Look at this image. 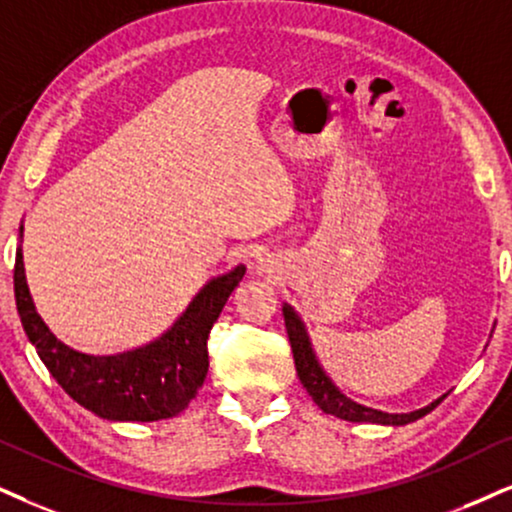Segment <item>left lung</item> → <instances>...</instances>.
Returning <instances> with one entry per match:
<instances>
[{
	"label": "left lung",
	"instance_id": "8db88e82",
	"mask_svg": "<svg viewBox=\"0 0 512 512\" xmlns=\"http://www.w3.org/2000/svg\"><path fill=\"white\" fill-rule=\"evenodd\" d=\"M283 319H286V331L290 338V347H293V359L297 375H300V383L304 390L309 392V397L314 399V404L319 406L323 413H331L335 418L349 420V423H375V425H406L413 420L423 418L425 413H430L435 406L442 401L446 394L430 401L423 409L409 411V413H387L380 409H371V406L359 404V401L349 399L347 394L340 392V387L333 383L331 375L323 371L319 357H316L312 338H309L307 326L300 319V314L295 312V307L283 304Z\"/></svg>",
	"mask_w": 512,
	"mask_h": 512
}]
</instances>
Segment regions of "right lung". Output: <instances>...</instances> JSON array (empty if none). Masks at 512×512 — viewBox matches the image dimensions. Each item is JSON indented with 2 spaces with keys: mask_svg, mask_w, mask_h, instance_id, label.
<instances>
[{
  "mask_svg": "<svg viewBox=\"0 0 512 512\" xmlns=\"http://www.w3.org/2000/svg\"><path fill=\"white\" fill-rule=\"evenodd\" d=\"M18 229L14 295L23 331L63 392L94 416L120 423H151L179 416L208 375V335L245 267L212 276L177 321L146 345L118 354H84L68 347L37 314L23 264Z\"/></svg>",
  "mask_w": 512,
  "mask_h": 512,
  "instance_id": "1",
  "label": "right lung"
}]
</instances>
